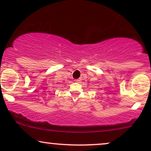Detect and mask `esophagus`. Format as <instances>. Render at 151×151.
Here are the masks:
<instances>
[{"instance_id": "obj_1", "label": "esophagus", "mask_w": 151, "mask_h": 151, "mask_svg": "<svg viewBox=\"0 0 151 151\" xmlns=\"http://www.w3.org/2000/svg\"><path fill=\"white\" fill-rule=\"evenodd\" d=\"M75 81H76V82H79V81H80V79H75Z\"/></svg>"}]
</instances>
